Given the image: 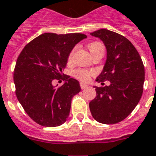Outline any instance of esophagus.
I'll return each mask as SVG.
<instances>
[{
	"label": "esophagus",
	"mask_w": 156,
	"mask_h": 156,
	"mask_svg": "<svg viewBox=\"0 0 156 156\" xmlns=\"http://www.w3.org/2000/svg\"><path fill=\"white\" fill-rule=\"evenodd\" d=\"M87 84H86V83H80V87L81 89H85L86 87H87Z\"/></svg>",
	"instance_id": "obj_1"
}]
</instances>
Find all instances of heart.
<instances>
[{"mask_svg": "<svg viewBox=\"0 0 156 156\" xmlns=\"http://www.w3.org/2000/svg\"><path fill=\"white\" fill-rule=\"evenodd\" d=\"M87 49L89 50L91 55H93V54L96 53L98 52H104V46L101 42L100 41H93V42H91L87 45ZM73 53H74V50H73L71 53L69 54V61H71V60L73 59ZM95 74L93 71L92 70H86V69H78L76 70H75L74 72V76L76 78H77L78 80L81 81H83V82H87L90 80L91 76H93Z\"/></svg>", "mask_w": 156, "mask_h": 156, "instance_id": "b5f03b06", "label": "heart"}]
</instances>
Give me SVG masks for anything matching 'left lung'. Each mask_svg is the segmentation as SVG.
Instances as JSON below:
<instances>
[{"instance_id": "1", "label": "left lung", "mask_w": 156, "mask_h": 156, "mask_svg": "<svg viewBox=\"0 0 156 156\" xmlns=\"http://www.w3.org/2000/svg\"><path fill=\"white\" fill-rule=\"evenodd\" d=\"M106 47L107 59L96 80L110 81V85L96 87V96L89 103L94 119L99 123L114 124L132 113L142 96L144 66L140 54L130 41L108 29L90 33Z\"/></svg>"}]
</instances>
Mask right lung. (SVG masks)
<instances>
[{"label": "right lung", "mask_w": 156, "mask_h": 156, "mask_svg": "<svg viewBox=\"0 0 156 156\" xmlns=\"http://www.w3.org/2000/svg\"><path fill=\"white\" fill-rule=\"evenodd\" d=\"M87 36L46 33L21 51L13 73L18 101L31 119L44 127H57L69 117L73 96L80 92L79 81L67 76L62 86L52 85L62 77L70 52Z\"/></svg>", "instance_id": "1"}]
</instances>
